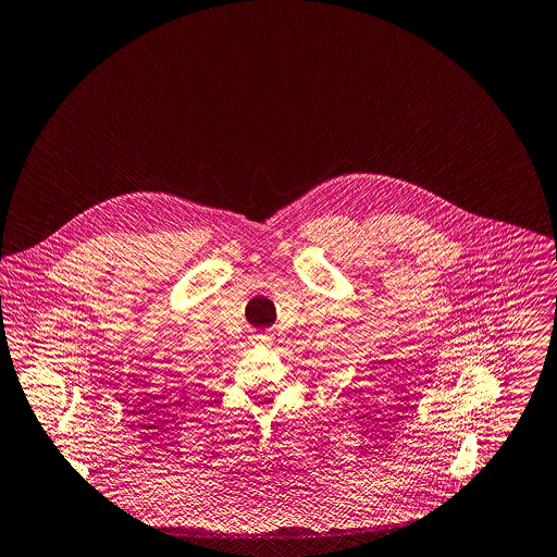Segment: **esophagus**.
I'll return each instance as SVG.
<instances>
[{
    "instance_id": "34e87169",
    "label": "esophagus",
    "mask_w": 557,
    "mask_h": 557,
    "mask_svg": "<svg viewBox=\"0 0 557 557\" xmlns=\"http://www.w3.org/2000/svg\"><path fill=\"white\" fill-rule=\"evenodd\" d=\"M253 341H256V345L271 347L273 345V334L271 332H258V334H253Z\"/></svg>"
}]
</instances>
